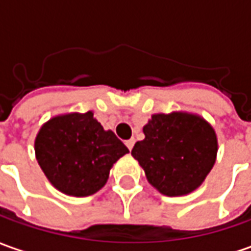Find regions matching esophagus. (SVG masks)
Listing matches in <instances>:
<instances>
[{
  "label": "esophagus",
  "mask_w": 251,
  "mask_h": 251,
  "mask_svg": "<svg viewBox=\"0 0 251 251\" xmlns=\"http://www.w3.org/2000/svg\"><path fill=\"white\" fill-rule=\"evenodd\" d=\"M126 147L129 148V150H132L133 146H134V139H130V140H126Z\"/></svg>",
  "instance_id": "esophagus-1"
}]
</instances>
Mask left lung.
<instances>
[{
  "instance_id": "left-lung-1",
  "label": "left lung",
  "mask_w": 251,
  "mask_h": 251,
  "mask_svg": "<svg viewBox=\"0 0 251 251\" xmlns=\"http://www.w3.org/2000/svg\"><path fill=\"white\" fill-rule=\"evenodd\" d=\"M143 132L146 139L134 144L132 155L156 190L178 197L203 183L217 155V137L206 121L183 112L156 114Z\"/></svg>"
}]
</instances>
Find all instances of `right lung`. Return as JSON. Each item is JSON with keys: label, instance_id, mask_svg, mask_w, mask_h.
Masks as SVG:
<instances>
[{"label": "right lung", "instance_id": "right-lung-1", "mask_svg": "<svg viewBox=\"0 0 251 251\" xmlns=\"http://www.w3.org/2000/svg\"><path fill=\"white\" fill-rule=\"evenodd\" d=\"M129 150L93 112L50 119L35 139V155L48 180L73 197L92 195L107 183L111 166Z\"/></svg>", "mask_w": 251, "mask_h": 251}]
</instances>
